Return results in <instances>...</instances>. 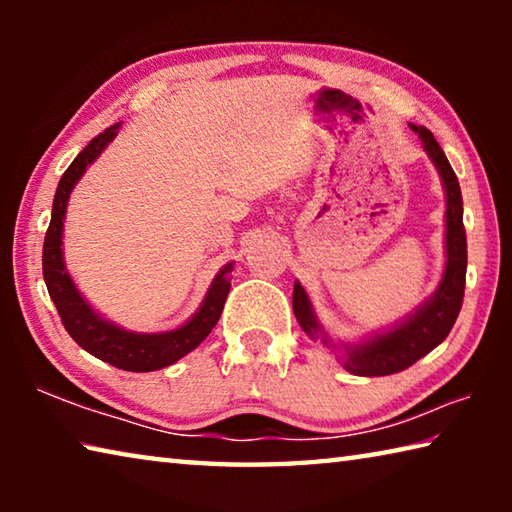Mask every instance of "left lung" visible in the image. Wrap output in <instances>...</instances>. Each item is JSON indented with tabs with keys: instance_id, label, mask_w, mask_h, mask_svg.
Masks as SVG:
<instances>
[{
	"instance_id": "8db88e82",
	"label": "left lung",
	"mask_w": 512,
	"mask_h": 512,
	"mask_svg": "<svg viewBox=\"0 0 512 512\" xmlns=\"http://www.w3.org/2000/svg\"><path fill=\"white\" fill-rule=\"evenodd\" d=\"M409 126L413 133H418L424 153L429 155L445 189V268L436 291L397 323L366 334L359 341H341L334 339L320 323L305 287L298 280L293 284V314L302 332L332 352L345 370L359 377H384L413 366L447 339L463 305L467 241L461 187L452 164L440 144L433 140L431 131L415 124Z\"/></svg>"
}]
</instances>
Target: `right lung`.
Segmentation results:
<instances>
[{"label":"right lung","instance_id":"obj_1","mask_svg":"<svg viewBox=\"0 0 512 512\" xmlns=\"http://www.w3.org/2000/svg\"><path fill=\"white\" fill-rule=\"evenodd\" d=\"M119 128L121 121L94 137L60 178L54 207H51L45 248H42V275H45L49 298L54 300L65 329L85 352L121 370L153 372L171 366V363L183 359L185 354L196 350L207 339L214 325L219 323L225 298L230 293V273L235 268V262H228L214 275L203 302L185 323L173 329H164V332H133V329L112 323L110 318L90 305L65 266L63 235L67 203L76 183L83 178L90 164L108 149V144L117 137Z\"/></svg>","mask_w":512,"mask_h":512}]
</instances>
